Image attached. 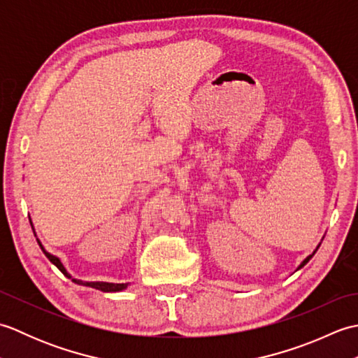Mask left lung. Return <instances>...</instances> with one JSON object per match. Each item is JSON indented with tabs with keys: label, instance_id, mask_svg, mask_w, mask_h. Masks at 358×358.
Masks as SVG:
<instances>
[{
	"label": "left lung",
	"instance_id": "obj_1",
	"mask_svg": "<svg viewBox=\"0 0 358 358\" xmlns=\"http://www.w3.org/2000/svg\"><path fill=\"white\" fill-rule=\"evenodd\" d=\"M318 248H320V245H318V246H317V249H318ZM317 249L314 250V252H313V254H310V255H308V257L305 258V260H303V262H301V264L299 266V269H301V268H303V266H305V264H306V263H308V262L310 260V258H313V257H314V254L317 252Z\"/></svg>",
	"mask_w": 358,
	"mask_h": 358
}]
</instances>
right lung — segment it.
<instances>
[{
  "instance_id": "right-lung-1",
  "label": "right lung",
  "mask_w": 358,
  "mask_h": 358,
  "mask_svg": "<svg viewBox=\"0 0 358 358\" xmlns=\"http://www.w3.org/2000/svg\"><path fill=\"white\" fill-rule=\"evenodd\" d=\"M29 222H30V224H32V220L29 218ZM32 229H34V226H32ZM34 234H35V232H34ZM36 241H38V245H40V248H41V250L44 252V255L49 258V262L55 264L57 268H58L59 271H62L67 278H72L71 273L66 271V268L63 266L62 260H59L58 257L49 254L48 250L44 249V246L41 245V241H40V240L36 238ZM72 281H75V283H77V285H81V286H89V287L98 289V291H103V292H117V291H123V289H126V287L129 286V283H106V281H83V280H75V278H72Z\"/></svg>"
}]
</instances>
